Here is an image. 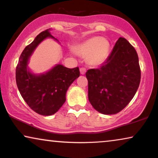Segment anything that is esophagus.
I'll return each instance as SVG.
<instances>
[{
    "mask_svg": "<svg viewBox=\"0 0 158 158\" xmlns=\"http://www.w3.org/2000/svg\"><path fill=\"white\" fill-rule=\"evenodd\" d=\"M79 71H80V73L81 75H84L86 73V69H85V68H81Z\"/></svg>",
    "mask_w": 158,
    "mask_h": 158,
    "instance_id": "esophagus-1",
    "label": "esophagus"
}]
</instances>
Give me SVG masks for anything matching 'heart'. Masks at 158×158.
<instances>
[{
    "mask_svg": "<svg viewBox=\"0 0 158 158\" xmlns=\"http://www.w3.org/2000/svg\"><path fill=\"white\" fill-rule=\"evenodd\" d=\"M75 52L82 57H87V64L91 66H99L108 59L110 52V44L106 39L95 36L87 39L76 46Z\"/></svg>",
    "mask_w": 158,
    "mask_h": 158,
    "instance_id": "b5f03b06",
    "label": "heart"
}]
</instances>
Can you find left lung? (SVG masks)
Wrapping results in <instances>:
<instances>
[{"mask_svg":"<svg viewBox=\"0 0 158 158\" xmlns=\"http://www.w3.org/2000/svg\"><path fill=\"white\" fill-rule=\"evenodd\" d=\"M88 98L95 110L115 114L134 97L141 81L139 57L126 39L120 37L107 60L98 69L86 72Z\"/></svg>","mask_w":158,"mask_h":158,"instance_id":"8db88e82","label":"left lung"}]
</instances>
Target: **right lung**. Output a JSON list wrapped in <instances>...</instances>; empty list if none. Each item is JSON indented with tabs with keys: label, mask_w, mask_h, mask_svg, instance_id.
Wrapping results in <instances>:
<instances>
[{
	"label": "right lung",
	"mask_w": 158,
	"mask_h": 158,
	"mask_svg": "<svg viewBox=\"0 0 158 158\" xmlns=\"http://www.w3.org/2000/svg\"><path fill=\"white\" fill-rule=\"evenodd\" d=\"M51 29L40 33L33 41L25 48L16 69V82L22 97L32 110L39 114L50 116L55 114L65 102L69 87L80 75L79 68L68 69L56 64L42 73L32 72L28 67L31 57L44 40L50 38Z\"/></svg>",
	"instance_id": "add662e5"
}]
</instances>
